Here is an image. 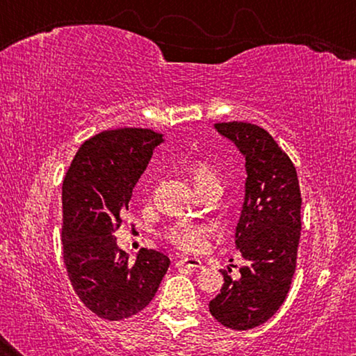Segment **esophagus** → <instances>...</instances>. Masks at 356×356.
I'll return each mask as SVG.
<instances>
[{
  "instance_id": "obj_1",
  "label": "esophagus",
  "mask_w": 356,
  "mask_h": 356,
  "mask_svg": "<svg viewBox=\"0 0 356 356\" xmlns=\"http://www.w3.org/2000/svg\"><path fill=\"white\" fill-rule=\"evenodd\" d=\"M176 267H188V268H202V262L196 257H184L176 262Z\"/></svg>"
}]
</instances>
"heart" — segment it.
<instances>
[{"label":"heart","mask_w":356,"mask_h":356,"mask_svg":"<svg viewBox=\"0 0 356 356\" xmlns=\"http://www.w3.org/2000/svg\"><path fill=\"white\" fill-rule=\"evenodd\" d=\"M191 177L195 186H201L207 182H215L218 180L216 174L210 170L207 165L196 163L191 168ZM209 236V227L202 225H179L168 231L166 237L172 245H176L179 250L197 252L204 250L206 240Z\"/></svg>","instance_id":"obj_1"}]
</instances>
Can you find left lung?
I'll return each mask as SVG.
<instances>
[{"label":"left lung","instance_id":"8db88e82","mask_svg":"<svg viewBox=\"0 0 356 356\" xmlns=\"http://www.w3.org/2000/svg\"><path fill=\"white\" fill-rule=\"evenodd\" d=\"M245 156V197L236 246L246 264L240 278L222 272L225 284L209 311L221 325L251 330L284 303L297 265L301 195L295 166L272 135L254 124H215Z\"/></svg>","mask_w":356,"mask_h":356}]
</instances>
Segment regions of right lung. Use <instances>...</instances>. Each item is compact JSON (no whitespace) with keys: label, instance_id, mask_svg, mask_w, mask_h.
<instances>
[{"label":"right lung","instance_id":"add662e5","mask_svg":"<svg viewBox=\"0 0 356 356\" xmlns=\"http://www.w3.org/2000/svg\"><path fill=\"white\" fill-rule=\"evenodd\" d=\"M163 136L147 129L102 131L84 141L63 184V256L88 309L106 321L138 314L152 301L170 259L143 248L135 262L114 231Z\"/></svg>","mask_w":356,"mask_h":356}]
</instances>
